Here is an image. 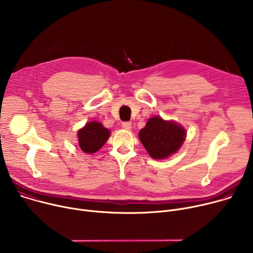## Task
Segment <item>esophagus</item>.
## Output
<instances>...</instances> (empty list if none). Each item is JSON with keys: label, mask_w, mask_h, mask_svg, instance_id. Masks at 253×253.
I'll list each match as a JSON object with an SVG mask.
<instances>
[{"label": "esophagus", "mask_w": 253, "mask_h": 253, "mask_svg": "<svg viewBox=\"0 0 253 253\" xmlns=\"http://www.w3.org/2000/svg\"><path fill=\"white\" fill-rule=\"evenodd\" d=\"M123 127L125 128V129H127V130H130V128H131V123H128V122H126V123H123Z\"/></svg>", "instance_id": "34e87169"}]
</instances>
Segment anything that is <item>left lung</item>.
<instances>
[{
  "label": "left lung",
  "mask_w": 253,
  "mask_h": 253,
  "mask_svg": "<svg viewBox=\"0 0 253 253\" xmlns=\"http://www.w3.org/2000/svg\"><path fill=\"white\" fill-rule=\"evenodd\" d=\"M186 131L175 122L160 116L151 118L139 132V138L153 159H166L176 153L185 140Z\"/></svg>",
  "instance_id": "obj_1"
}]
</instances>
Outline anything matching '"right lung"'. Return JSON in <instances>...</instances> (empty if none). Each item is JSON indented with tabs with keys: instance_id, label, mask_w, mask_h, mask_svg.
<instances>
[{
	"instance_id": "add662e5",
	"label": "right lung",
	"mask_w": 253,
	"mask_h": 253,
	"mask_svg": "<svg viewBox=\"0 0 253 253\" xmlns=\"http://www.w3.org/2000/svg\"><path fill=\"white\" fill-rule=\"evenodd\" d=\"M110 135V131L98 122H90L78 130V141L81 150L92 154L101 149Z\"/></svg>"
}]
</instances>
